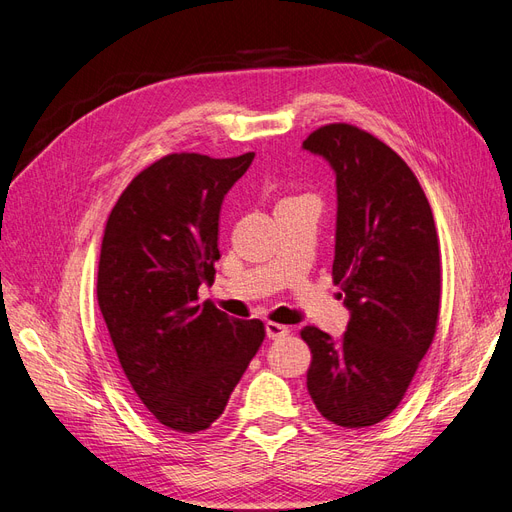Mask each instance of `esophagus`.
<instances>
[{"mask_svg":"<svg viewBox=\"0 0 512 512\" xmlns=\"http://www.w3.org/2000/svg\"><path fill=\"white\" fill-rule=\"evenodd\" d=\"M290 333V329L286 327V324H280V322H267V337L269 339H280V337H286Z\"/></svg>","mask_w":512,"mask_h":512,"instance_id":"1","label":"esophagus"}]
</instances>
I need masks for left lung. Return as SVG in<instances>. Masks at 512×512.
Listing matches in <instances>:
<instances>
[{
  "instance_id": "1",
  "label": "left lung",
  "mask_w": 512,
  "mask_h": 512,
  "mask_svg": "<svg viewBox=\"0 0 512 512\" xmlns=\"http://www.w3.org/2000/svg\"><path fill=\"white\" fill-rule=\"evenodd\" d=\"M335 170L333 282L350 309L342 339L301 331L312 350L307 391L327 421L380 423L404 399L438 329L442 262L429 200L380 138L329 123L303 141Z\"/></svg>"
}]
</instances>
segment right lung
Segmentation results:
<instances>
[{
    "label": "right lung",
    "instance_id": "add662e5",
    "mask_svg": "<svg viewBox=\"0 0 512 512\" xmlns=\"http://www.w3.org/2000/svg\"><path fill=\"white\" fill-rule=\"evenodd\" d=\"M254 153H168L138 173L106 220L98 305L134 395L173 431L211 427L254 359L262 320H237L198 288L215 280L220 209Z\"/></svg>",
    "mask_w": 512,
    "mask_h": 512
}]
</instances>
